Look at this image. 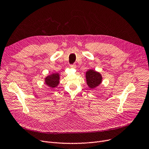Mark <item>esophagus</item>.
<instances>
[{
	"label": "esophagus",
	"instance_id": "1",
	"mask_svg": "<svg viewBox=\"0 0 149 149\" xmlns=\"http://www.w3.org/2000/svg\"><path fill=\"white\" fill-rule=\"evenodd\" d=\"M70 68H72V69H75V68H76V65L74 64V65H70Z\"/></svg>",
	"mask_w": 149,
	"mask_h": 149
}]
</instances>
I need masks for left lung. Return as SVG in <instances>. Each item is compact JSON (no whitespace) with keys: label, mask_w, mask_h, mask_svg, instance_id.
Masks as SVG:
<instances>
[{"label":"left lung","mask_w":149,"mask_h":149,"mask_svg":"<svg viewBox=\"0 0 149 149\" xmlns=\"http://www.w3.org/2000/svg\"><path fill=\"white\" fill-rule=\"evenodd\" d=\"M86 80L90 89H95L102 83L103 77L99 72L90 69L86 72Z\"/></svg>","instance_id":"1"}]
</instances>
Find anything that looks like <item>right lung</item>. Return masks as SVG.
<instances>
[{"mask_svg": "<svg viewBox=\"0 0 149 149\" xmlns=\"http://www.w3.org/2000/svg\"><path fill=\"white\" fill-rule=\"evenodd\" d=\"M60 74L58 72L52 73L47 75L44 79L45 84L51 89H54L58 86L60 80Z\"/></svg>", "mask_w": 149, "mask_h": 149, "instance_id": "obj_1", "label": "right lung"}]
</instances>
